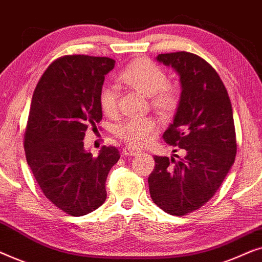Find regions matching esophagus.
I'll return each mask as SVG.
<instances>
[{
	"label": "esophagus",
	"mask_w": 262,
	"mask_h": 262,
	"mask_svg": "<svg viewBox=\"0 0 262 262\" xmlns=\"http://www.w3.org/2000/svg\"><path fill=\"white\" fill-rule=\"evenodd\" d=\"M141 152L138 149L134 148V146H125L123 149V155L125 156H136Z\"/></svg>",
	"instance_id": "34e87169"
}]
</instances>
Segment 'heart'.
I'll return each mask as SVG.
<instances>
[{
    "label": "heart",
    "instance_id": "heart-1",
    "mask_svg": "<svg viewBox=\"0 0 262 262\" xmlns=\"http://www.w3.org/2000/svg\"><path fill=\"white\" fill-rule=\"evenodd\" d=\"M118 80L126 83L146 96H151V105L161 114H169L177 108L178 96L167 88L168 77L164 71L148 59H138L118 75ZM99 102L106 114L117 111L118 91L112 84H105L100 89ZM156 128L151 118H131L123 121L116 128L118 137L132 145H143L149 141Z\"/></svg>",
    "mask_w": 262,
    "mask_h": 262
}]
</instances>
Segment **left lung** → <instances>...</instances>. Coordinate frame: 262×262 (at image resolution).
<instances>
[{
  "label": "left lung",
  "mask_w": 262,
  "mask_h": 262,
  "mask_svg": "<svg viewBox=\"0 0 262 262\" xmlns=\"http://www.w3.org/2000/svg\"><path fill=\"white\" fill-rule=\"evenodd\" d=\"M156 59L180 77V101L163 139L184 150L185 157H154L149 191L160 209L184 216L212 198L234 164V116L223 82L205 59L185 51Z\"/></svg>",
  "instance_id": "left-lung-1"
}]
</instances>
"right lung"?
<instances>
[{
  "label": "right lung",
  "instance_id": "add662e5",
  "mask_svg": "<svg viewBox=\"0 0 262 262\" xmlns=\"http://www.w3.org/2000/svg\"><path fill=\"white\" fill-rule=\"evenodd\" d=\"M113 68L107 57H62L45 70L32 96L27 163L46 198L70 216L105 203L107 175L120 159L114 146H102L96 157L83 146L87 128L102 119L99 93Z\"/></svg>",
  "mask_w": 262,
  "mask_h": 262
}]
</instances>
